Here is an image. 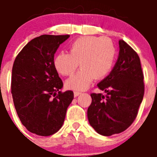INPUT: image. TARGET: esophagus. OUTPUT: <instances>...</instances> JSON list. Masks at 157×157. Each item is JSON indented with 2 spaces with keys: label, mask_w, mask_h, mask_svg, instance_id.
Segmentation results:
<instances>
[{
  "label": "esophagus",
  "mask_w": 157,
  "mask_h": 157,
  "mask_svg": "<svg viewBox=\"0 0 157 157\" xmlns=\"http://www.w3.org/2000/svg\"><path fill=\"white\" fill-rule=\"evenodd\" d=\"M82 94L81 92H78V91H75V92H74V96H75V97H78V96L80 95V94Z\"/></svg>",
  "instance_id": "34e87169"
}]
</instances>
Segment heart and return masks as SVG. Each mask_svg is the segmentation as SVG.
<instances>
[{"mask_svg":"<svg viewBox=\"0 0 157 157\" xmlns=\"http://www.w3.org/2000/svg\"><path fill=\"white\" fill-rule=\"evenodd\" d=\"M116 56L114 43L109 37L86 36L78 38L69 46V53L56 54L53 64L58 73L71 75L80 63L81 69L66 81L67 88L85 90L95 78L102 79L112 71Z\"/></svg>","mask_w":157,"mask_h":157,"instance_id":"heart-1","label":"heart"}]
</instances>
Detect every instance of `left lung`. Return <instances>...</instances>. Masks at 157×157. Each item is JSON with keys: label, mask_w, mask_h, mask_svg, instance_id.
I'll list each match as a JSON object with an SVG mask.
<instances>
[{"label": "left lung", "mask_w": 157, "mask_h": 157, "mask_svg": "<svg viewBox=\"0 0 157 157\" xmlns=\"http://www.w3.org/2000/svg\"><path fill=\"white\" fill-rule=\"evenodd\" d=\"M120 52L110 74L98 84L106 95L91 94L87 110L91 127L99 134H120L135 120L144 96V76L137 52L123 40L119 41Z\"/></svg>", "instance_id": "8db88e82"}]
</instances>
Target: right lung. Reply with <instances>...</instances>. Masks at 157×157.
Instances as JSON below:
<instances>
[{"label":"right lung","mask_w":157,"mask_h":157,"mask_svg":"<svg viewBox=\"0 0 157 157\" xmlns=\"http://www.w3.org/2000/svg\"><path fill=\"white\" fill-rule=\"evenodd\" d=\"M70 35L44 34L29 41L12 67V98L19 120L30 132L49 136L61 128L74 93L59 91L63 82L53 64L59 45Z\"/></svg>","instance_id":"add662e5"}]
</instances>
